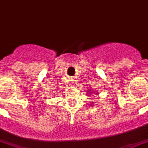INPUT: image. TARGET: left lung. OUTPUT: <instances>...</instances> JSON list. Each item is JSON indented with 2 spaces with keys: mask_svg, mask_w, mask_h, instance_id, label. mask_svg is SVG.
<instances>
[{
  "mask_svg": "<svg viewBox=\"0 0 148 148\" xmlns=\"http://www.w3.org/2000/svg\"><path fill=\"white\" fill-rule=\"evenodd\" d=\"M92 92H94L95 93V91H92V92H91V91H88V95H92ZM97 95H98V93H96ZM93 104H94V103H93V102H92V103H91V105H92V106H93Z\"/></svg>",
  "mask_w": 148,
  "mask_h": 148,
  "instance_id": "1",
  "label": "left lung"
}]
</instances>
